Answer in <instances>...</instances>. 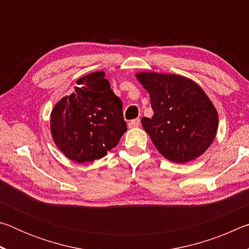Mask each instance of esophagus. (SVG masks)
Masks as SVG:
<instances>
[{"label": "esophagus", "instance_id": "esophagus-1", "mask_svg": "<svg viewBox=\"0 0 249 249\" xmlns=\"http://www.w3.org/2000/svg\"><path fill=\"white\" fill-rule=\"evenodd\" d=\"M140 123H141V120L140 119L132 120V121L128 122V127H130V128L137 127V126H140Z\"/></svg>", "mask_w": 249, "mask_h": 249}]
</instances>
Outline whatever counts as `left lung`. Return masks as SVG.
Instances as JSON below:
<instances>
[{"instance_id":"obj_1","label":"left lung","mask_w":249,"mask_h":249,"mask_svg":"<svg viewBox=\"0 0 249 249\" xmlns=\"http://www.w3.org/2000/svg\"><path fill=\"white\" fill-rule=\"evenodd\" d=\"M148 91L154 115L142 125L163 157L185 163L201 156L215 138L218 115L205 92L177 74H136Z\"/></svg>"}]
</instances>
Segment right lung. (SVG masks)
Here are the masks:
<instances>
[{"label": "right lung", "instance_id": "right-lung-1", "mask_svg": "<svg viewBox=\"0 0 249 249\" xmlns=\"http://www.w3.org/2000/svg\"><path fill=\"white\" fill-rule=\"evenodd\" d=\"M103 71L80 78L75 92L54 105L50 129L62 154L72 161L91 162L104 157L126 132L123 104Z\"/></svg>", "mask_w": 249, "mask_h": 249}]
</instances>
